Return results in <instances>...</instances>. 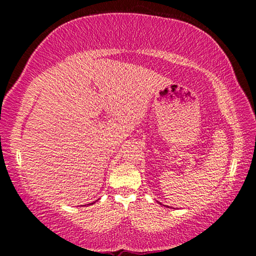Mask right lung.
I'll use <instances>...</instances> for the list:
<instances>
[{"mask_svg":"<svg viewBox=\"0 0 256 256\" xmlns=\"http://www.w3.org/2000/svg\"><path fill=\"white\" fill-rule=\"evenodd\" d=\"M92 204H94V203H92Z\"/></svg>","mask_w":256,"mask_h":256,"instance_id":"obj_1","label":"right lung"}]
</instances>
